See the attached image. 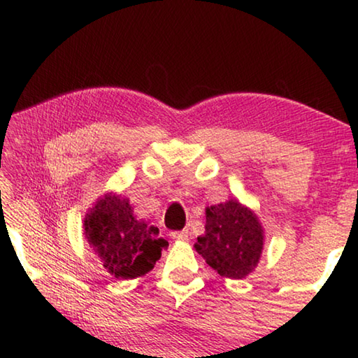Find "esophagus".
I'll return each instance as SVG.
<instances>
[{"label": "esophagus", "mask_w": 358, "mask_h": 358, "mask_svg": "<svg viewBox=\"0 0 358 358\" xmlns=\"http://www.w3.org/2000/svg\"><path fill=\"white\" fill-rule=\"evenodd\" d=\"M170 237H172V239H175V241H188L189 231H188V229L173 231V232H170Z\"/></svg>", "instance_id": "esophagus-1"}]
</instances>
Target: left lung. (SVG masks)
I'll use <instances>...</instances> for the list:
<instances>
[{"mask_svg": "<svg viewBox=\"0 0 358 358\" xmlns=\"http://www.w3.org/2000/svg\"><path fill=\"white\" fill-rule=\"evenodd\" d=\"M264 247V229L257 213L237 199L206 207V234L196 252L228 279H245L255 271Z\"/></svg>", "mask_w": 358, "mask_h": 358, "instance_id": "left-lung-1", "label": "left lung"}]
</instances>
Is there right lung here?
<instances>
[{
  "label": "right lung",
  "mask_w": 358,
  "mask_h": 358,
  "mask_svg": "<svg viewBox=\"0 0 358 358\" xmlns=\"http://www.w3.org/2000/svg\"><path fill=\"white\" fill-rule=\"evenodd\" d=\"M84 237L103 268L116 279H137L155 268L169 242L159 229L137 220L127 197L106 192L87 210Z\"/></svg>",
  "instance_id": "add662e5"
}]
</instances>
